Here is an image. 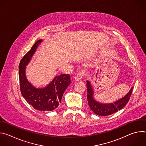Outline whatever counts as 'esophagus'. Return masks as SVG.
<instances>
[{
	"label": "esophagus",
	"instance_id": "obj_1",
	"mask_svg": "<svg viewBox=\"0 0 146 146\" xmlns=\"http://www.w3.org/2000/svg\"><path fill=\"white\" fill-rule=\"evenodd\" d=\"M83 77H84V73L82 72H79L74 77V79L76 81H79L80 80H81Z\"/></svg>",
	"mask_w": 146,
	"mask_h": 146
}]
</instances>
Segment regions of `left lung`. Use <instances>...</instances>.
<instances>
[{
	"mask_svg": "<svg viewBox=\"0 0 146 146\" xmlns=\"http://www.w3.org/2000/svg\"><path fill=\"white\" fill-rule=\"evenodd\" d=\"M87 100L91 110L96 114L100 116H107L112 114L122 109L129 100L133 91V87L123 98L110 104H101L95 101L93 98V90L88 81H87Z\"/></svg>",
	"mask_w": 146,
	"mask_h": 146,
	"instance_id": "8db88e82",
	"label": "left lung"
}]
</instances>
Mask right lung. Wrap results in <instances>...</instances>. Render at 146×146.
<instances>
[{"instance_id":"1","label":"right lung","mask_w":146,"mask_h":146,"mask_svg":"<svg viewBox=\"0 0 146 146\" xmlns=\"http://www.w3.org/2000/svg\"><path fill=\"white\" fill-rule=\"evenodd\" d=\"M41 40L37 41L31 49L23 56L19 65V79L20 91L27 102L36 110L39 111H52L60 103L64 92L70 84L69 74L56 76L45 88H36L26 78L25 70L32 56Z\"/></svg>"}]
</instances>
